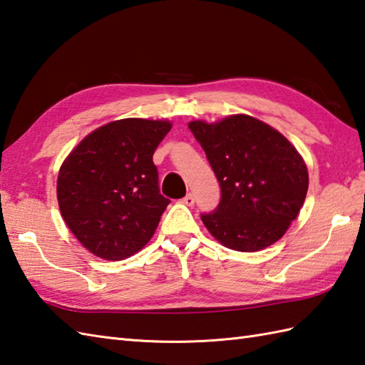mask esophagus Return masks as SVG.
Returning <instances> with one entry per match:
<instances>
[{"instance_id": "esophagus-1", "label": "esophagus", "mask_w": 365, "mask_h": 365, "mask_svg": "<svg viewBox=\"0 0 365 365\" xmlns=\"http://www.w3.org/2000/svg\"><path fill=\"white\" fill-rule=\"evenodd\" d=\"M182 203L185 206H193L195 205V195H193V193H187V195L182 198Z\"/></svg>"}]
</instances>
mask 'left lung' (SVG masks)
I'll use <instances>...</instances> for the list:
<instances>
[{
	"mask_svg": "<svg viewBox=\"0 0 365 365\" xmlns=\"http://www.w3.org/2000/svg\"><path fill=\"white\" fill-rule=\"evenodd\" d=\"M220 182L214 212L201 214L207 231L236 251H259L279 240L302 209L309 176L284 135L250 115L217 123L190 121Z\"/></svg>",
	"mask_w": 365,
	"mask_h": 365,
	"instance_id": "8db88e82",
	"label": "left lung"
}]
</instances>
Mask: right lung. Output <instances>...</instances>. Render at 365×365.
<instances>
[{
	"mask_svg": "<svg viewBox=\"0 0 365 365\" xmlns=\"http://www.w3.org/2000/svg\"><path fill=\"white\" fill-rule=\"evenodd\" d=\"M172 129L164 120L123 118L81 140L58 176L61 214L95 256L121 261L155 234L170 200L159 192L153 155Z\"/></svg>",
	"mask_w": 365,
	"mask_h": 365,
	"instance_id": "1",
	"label": "right lung"
}]
</instances>
